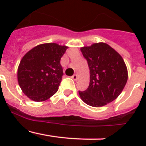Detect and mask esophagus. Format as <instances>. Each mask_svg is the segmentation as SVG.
<instances>
[{
	"label": "esophagus",
	"instance_id": "esophagus-1",
	"mask_svg": "<svg viewBox=\"0 0 146 146\" xmlns=\"http://www.w3.org/2000/svg\"><path fill=\"white\" fill-rule=\"evenodd\" d=\"M72 79H73V80H74L76 81L77 79H78V76H77V74H74V75H73V76H72Z\"/></svg>",
	"mask_w": 146,
	"mask_h": 146
}]
</instances>
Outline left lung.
<instances>
[{
  "label": "left lung",
  "mask_w": 146,
  "mask_h": 146,
  "mask_svg": "<svg viewBox=\"0 0 146 146\" xmlns=\"http://www.w3.org/2000/svg\"><path fill=\"white\" fill-rule=\"evenodd\" d=\"M90 69L89 86L79 91L81 99L94 108L102 107L118 98L128 80L127 67L121 55L104 42L80 47Z\"/></svg>",
  "instance_id": "8db88e82"
}]
</instances>
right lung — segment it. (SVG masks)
<instances>
[{
  "label": "right lung",
  "instance_id": "add662e5",
  "mask_svg": "<svg viewBox=\"0 0 146 146\" xmlns=\"http://www.w3.org/2000/svg\"><path fill=\"white\" fill-rule=\"evenodd\" d=\"M67 48L57 43L41 44L21 59L17 69L18 84L32 101H46L57 92L64 74L60 58Z\"/></svg>",
  "mask_w": 146,
  "mask_h": 146
}]
</instances>
